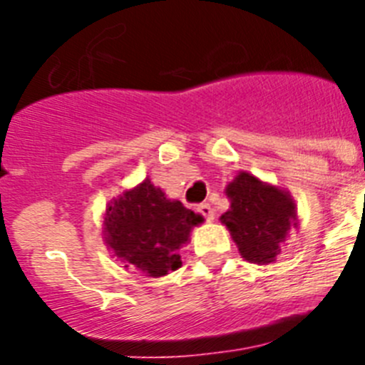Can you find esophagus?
<instances>
[{
	"label": "esophagus",
	"instance_id": "obj_1",
	"mask_svg": "<svg viewBox=\"0 0 365 365\" xmlns=\"http://www.w3.org/2000/svg\"><path fill=\"white\" fill-rule=\"evenodd\" d=\"M197 212L206 219V221H214V208L208 202H202L197 206Z\"/></svg>",
	"mask_w": 365,
	"mask_h": 365
}]
</instances>
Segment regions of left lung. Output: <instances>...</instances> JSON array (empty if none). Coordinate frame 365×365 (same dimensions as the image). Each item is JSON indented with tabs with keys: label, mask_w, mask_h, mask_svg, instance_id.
Wrapping results in <instances>:
<instances>
[{
	"label": "left lung",
	"mask_w": 365,
	"mask_h": 365,
	"mask_svg": "<svg viewBox=\"0 0 365 365\" xmlns=\"http://www.w3.org/2000/svg\"><path fill=\"white\" fill-rule=\"evenodd\" d=\"M225 193L230 208L221 215V222L230 230L241 257L257 265L274 263L291 228H298L299 222L291 192L240 172Z\"/></svg>",
	"instance_id": "8db88e82"
}]
</instances>
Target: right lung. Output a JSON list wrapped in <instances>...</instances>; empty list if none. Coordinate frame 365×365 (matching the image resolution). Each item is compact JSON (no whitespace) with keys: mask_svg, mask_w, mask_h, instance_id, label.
Here are the masks:
<instances>
[{"mask_svg":"<svg viewBox=\"0 0 365 365\" xmlns=\"http://www.w3.org/2000/svg\"><path fill=\"white\" fill-rule=\"evenodd\" d=\"M202 221V215L193 214L177 199H168L146 177L108 202L102 237L125 269L160 278L182 265L179 248Z\"/></svg>","mask_w":365,"mask_h":365,"instance_id":"1","label":"right lung"}]
</instances>
